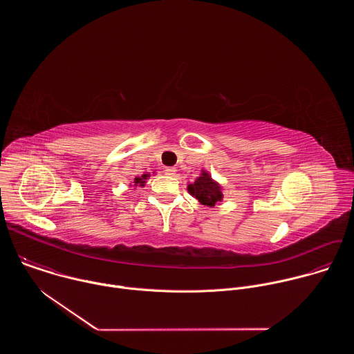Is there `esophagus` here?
<instances>
[{
    "mask_svg": "<svg viewBox=\"0 0 354 354\" xmlns=\"http://www.w3.org/2000/svg\"><path fill=\"white\" fill-rule=\"evenodd\" d=\"M164 172H165V175L174 176V175H176V168H174V167H168V168H165V169H164Z\"/></svg>",
    "mask_w": 354,
    "mask_h": 354,
    "instance_id": "34e87169",
    "label": "esophagus"
}]
</instances>
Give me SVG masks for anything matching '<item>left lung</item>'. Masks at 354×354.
<instances>
[{
  "instance_id": "left-lung-1",
  "label": "left lung",
  "mask_w": 354,
  "mask_h": 354,
  "mask_svg": "<svg viewBox=\"0 0 354 354\" xmlns=\"http://www.w3.org/2000/svg\"><path fill=\"white\" fill-rule=\"evenodd\" d=\"M189 193L196 197L201 205L205 206H214L217 201L223 198V192L218 183H216L212 176L203 171L201 176H198L194 183H190L187 186Z\"/></svg>"
}]
</instances>
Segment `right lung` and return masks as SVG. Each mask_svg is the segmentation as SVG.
<instances>
[{
  "label": "right lung",
  "mask_w": 354,
  "mask_h": 354,
  "mask_svg": "<svg viewBox=\"0 0 354 354\" xmlns=\"http://www.w3.org/2000/svg\"><path fill=\"white\" fill-rule=\"evenodd\" d=\"M147 176H148V175H142L141 178H136V179H134V185L137 186V185L140 183V186H144V182H145Z\"/></svg>",
  "instance_id": "obj_1"
}]
</instances>
